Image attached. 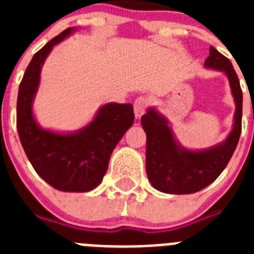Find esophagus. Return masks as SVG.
Wrapping results in <instances>:
<instances>
[{
    "label": "esophagus",
    "mask_w": 254,
    "mask_h": 254,
    "mask_svg": "<svg viewBox=\"0 0 254 254\" xmlns=\"http://www.w3.org/2000/svg\"><path fill=\"white\" fill-rule=\"evenodd\" d=\"M147 104H149V102H147V99L145 98V96H138L137 99L134 100L133 111H134V116H136V118H140V117L145 113Z\"/></svg>",
    "instance_id": "34e87169"
}]
</instances>
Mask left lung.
<instances>
[{
	"instance_id": "obj_1",
	"label": "left lung",
	"mask_w": 254,
	"mask_h": 254,
	"mask_svg": "<svg viewBox=\"0 0 254 254\" xmlns=\"http://www.w3.org/2000/svg\"><path fill=\"white\" fill-rule=\"evenodd\" d=\"M205 66L223 71L228 76L237 107L234 126L223 143L202 151H190L179 146L168 121L150 108L141 117L147 138L146 173L152 187L164 193L190 194L211 185L225 169L241 137L243 94L234 67L214 47H210Z\"/></svg>"
}]
</instances>
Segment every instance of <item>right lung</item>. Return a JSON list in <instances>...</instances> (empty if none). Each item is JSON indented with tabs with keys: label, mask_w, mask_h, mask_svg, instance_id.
I'll use <instances>...</instances> for the list:
<instances>
[{
	"label": "right lung",
	"mask_w": 254,
	"mask_h": 254,
	"mask_svg": "<svg viewBox=\"0 0 254 254\" xmlns=\"http://www.w3.org/2000/svg\"><path fill=\"white\" fill-rule=\"evenodd\" d=\"M73 30L67 28L31 58L19 86L16 126L29 161L48 185L64 192H87L100 185L112 151L132 126L134 114L132 104L108 103L93 122L75 133H56L38 126L33 100L42 66L52 48Z\"/></svg>",
	"instance_id": "right-lung-1"
}]
</instances>
